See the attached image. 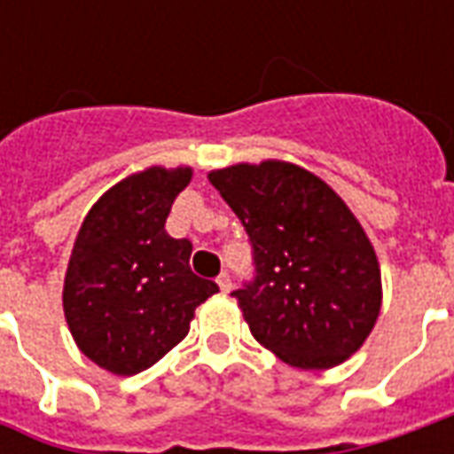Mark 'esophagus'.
Returning a JSON list of instances; mask_svg holds the SVG:
<instances>
[{
    "mask_svg": "<svg viewBox=\"0 0 454 454\" xmlns=\"http://www.w3.org/2000/svg\"><path fill=\"white\" fill-rule=\"evenodd\" d=\"M216 282H218V286H221V292H223V294H228V292L233 289V282H231V275H228V272H221Z\"/></svg>",
    "mask_w": 454,
    "mask_h": 454,
    "instance_id": "34e87169",
    "label": "esophagus"
}]
</instances>
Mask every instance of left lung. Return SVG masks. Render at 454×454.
<instances>
[{"mask_svg":"<svg viewBox=\"0 0 454 454\" xmlns=\"http://www.w3.org/2000/svg\"><path fill=\"white\" fill-rule=\"evenodd\" d=\"M246 228L255 277L236 289L260 345L299 370H328L362 348L381 309L370 238L324 179L265 160L208 172Z\"/></svg>","mask_w":454,"mask_h":454,"instance_id":"obj_1","label":"left lung"}]
</instances>
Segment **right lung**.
<instances>
[{"label": "right lung", "mask_w": 454, "mask_h": 454, "mask_svg": "<svg viewBox=\"0 0 454 454\" xmlns=\"http://www.w3.org/2000/svg\"><path fill=\"white\" fill-rule=\"evenodd\" d=\"M192 168H148L121 179L84 216L65 272L63 309L77 348L102 370L130 377L184 335L194 309L218 292L192 272L187 238L165 231Z\"/></svg>", "instance_id": "right-lung-1"}]
</instances>
